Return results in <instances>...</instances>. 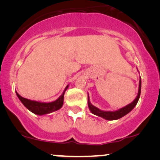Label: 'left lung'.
I'll list each match as a JSON object with an SVG mask.
<instances>
[{
	"label": "left lung",
	"instance_id": "1",
	"mask_svg": "<svg viewBox=\"0 0 160 160\" xmlns=\"http://www.w3.org/2000/svg\"><path fill=\"white\" fill-rule=\"evenodd\" d=\"M141 78L140 76V81H139V87H138V95L136 98H135V100L131 102V103L127 105L126 106L123 107V108L118 109L117 111H102L100 110L97 107L93 106L92 104L90 102V100H89V96L88 94V107L89 109L93 114L96 116H98V117L103 118L104 119L106 120H109V121H111V120H117L119 119L120 118L123 117L124 116L128 114V113H130L131 111L132 110L133 108H135V106H136L138 102V100L140 98V95H141Z\"/></svg>",
	"mask_w": 160,
	"mask_h": 160
}]
</instances>
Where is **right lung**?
<instances>
[{
  "mask_svg": "<svg viewBox=\"0 0 160 160\" xmlns=\"http://www.w3.org/2000/svg\"><path fill=\"white\" fill-rule=\"evenodd\" d=\"M69 84H68L66 87H65L64 91L62 93L60 97L58 99L52 102H39L36 101V100H32L27 99V98H22L21 95H19L17 92H16V94L17 97L19 99V100L22 102L24 106L27 108L32 113H35L36 115L42 116L45 114H48V113H52L54 111H58L63 106V101H64V95L66 89L68 88Z\"/></svg>",
  "mask_w": 160,
  "mask_h": 160,
  "instance_id": "add662e5",
  "label": "right lung"
}]
</instances>
